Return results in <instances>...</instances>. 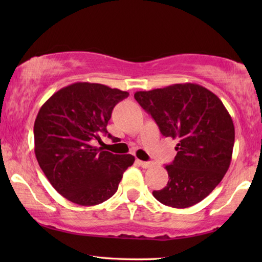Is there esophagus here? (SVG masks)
I'll use <instances>...</instances> for the list:
<instances>
[{
  "mask_svg": "<svg viewBox=\"0 0 262 262\" xmlns=\"http://www.w3.org/2000/svg\"><path fill=\"white\" fill-rule=\"evenodd\" d=\"M137 164L143 168H149L154 165L152 162H143V161H139V159H137Z\"/></svg>",
  "mask_w": 262,
  "mask_h": 262,
  "instance_id": "34e87169",
  "label": "esophagus"
}]
</instances>
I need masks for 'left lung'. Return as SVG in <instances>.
Masks as SVG:
<instances>
[{"label":"left lung","instance_id":"obj_1","mask_svg":"<svg viewBox=\"0 0 262 262\" xmlns=\"http://www.w3.org/2000/svg\"><path fill=\"white\" fill-rule=\"evenodd\" d=\"M165 137L178 141L174 161L165 168L167 185L152 195L165 206L188 208L209 195L229 170L234 126L215 94L195 83L135 92Z\"/></svg>","mask_w":262,"mask_h":262}]
</instances>
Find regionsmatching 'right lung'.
Listing matches in <instances>:
<instances>
[{"instance_id":"1","label":"right lung","mask_w":262,"mask_h":262,"mask_svg":"<svg viewBox=\"0 0 262 262\" xmlns=\"http://www.w3.org/2000/svg\"><path fill=\"white\" fill-rule=\"evenodd\" d=\"M127 91L104 84L77 82L60 89L34 121V154L51 185L79 206H96L117 192L122 174L133 165L132 155H114L92 143L106 126L114 106Z\"/></svg>"}]
</instances>
